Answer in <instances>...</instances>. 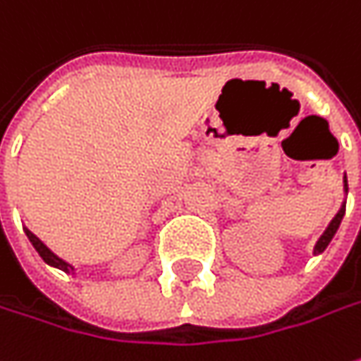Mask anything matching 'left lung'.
Wrapping results in <instances>:
<instances>
[{
  "label": "left lung",
  "mask_w": 361,
  "mask_h": 361,
  "mask_svg": "<svg viewBox=\"0 0 361 361\" xmlns=\"http://www.w3.org/2000/svg\"><path fill=\"white\" fill-rule=\"evenodd\" d=\"M343 192L348 193V180H345V176H343ZM343 214H345V202L342 204V207H340V212L334 216V219L329 221V226L326 228V231L322 233V238L317 240L316 243V247H314V254H322L326 247L329 245V242H331V238L336 235V231H338V228H340V224H342V218H343Z\"/></svg>",
  "instance_id": "8db88e82"
}]
</instances>
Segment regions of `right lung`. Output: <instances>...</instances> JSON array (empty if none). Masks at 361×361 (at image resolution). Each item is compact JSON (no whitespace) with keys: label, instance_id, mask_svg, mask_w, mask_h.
Instances as JSON below:
<instances>
[{"label":"right lung","instance_id":"obj_1","mask_svg":"<svg viewBox=\"0 0 361 361\" xmlns=\"http://www.w3.org/2000/svg\"><path fill=\"white\" fill-rule=\"evenodd\" d=\"M23 230H25V235L30 238V242H32V245L35 247V252L42 255V259H44L47 266L57 267V269H61V271H66V274H71V271H73V266L68 264V262H63L61 257H57V255L54 254V252H51L35 233H33V231H30L27 228H23Z\"/></svg>","mask_w":361,"mask_h":361}]
</instances>
